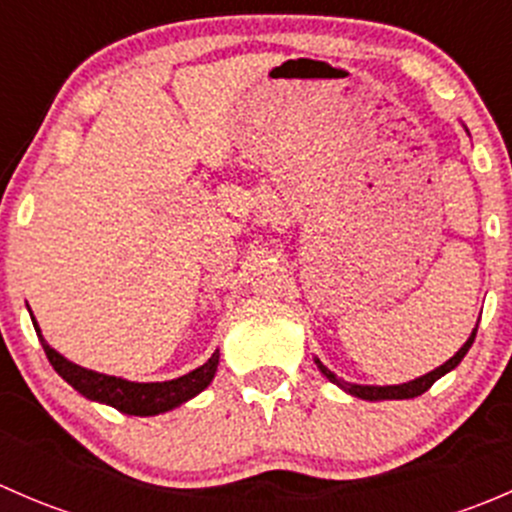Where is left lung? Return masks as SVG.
I'll return each instance as SVG.
<instances>
[{
	"label": "left lung",
	"mask_w": 512,
	"mask_h": 512,
	"mask_svg": "<svg viewBox=\"0 0 512 512\" xmlns=\"http://www.w3.org/2000/svg\"><path fill=\"white\" fill-rule=\"evenodd\" d=\"M476 332H478V324H476V329H473V332H471V337H468V342L463 344V347L458 349V352L453 354L451 359L446 361V364L436 366V369H433V371H428V374L418 376V379H414V381H406V384H391V386L352 384V381H344V379H339V376L334 374V371H329L327 366H324L322 361L317 359V356H314V364H317V369L322 371V374L327 376V379L332 381V384H337L339 389H342V391H347V394H352V396H356V399H361V401H394V399H416V396H421L423 391H428V389H431V386L436 384V381L441 379V376H446L448 371H453V369H456L458 364H461V361H463V356L468 354V349H471V347H473V342H476Z\"/></svg>",
	"instance_id": "8db88e82"
}]
</instances>
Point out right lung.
Returning <instances> with one entry per match:
<instances>
[{
	"label": "right lung",
	"instance_id": "right-lung-1",
	"mask_svg": "<svg viewBox=\"0 0 512 512\" xmlns=\"http://www.w3.org/2000/svg\"><path fill=\"white\" fill-rule=\"evenodd\" d=\"M29 314H32V309H29ZM32 322L36 334H39L41 347H44L46 352V359H49V364L54 366V371L66 381V384L74 386V389L79 391L81 396H86V399L113 406V409H118L121 414L128 416H158L165 414V411L178 409L185 401H190L193 396H198L200 391L208 389L220 364V349H215L213 356H210L203 366L193 369L190 374L178 376V379L148 381V384H143V381H128L121 379V376L98 374V371L84 369V366L69 361L64 354H59L54 347H49V342L44 339V334H41L34 317Z\"/></svg>",
	"mask_w": 512,
	"mask_h": 512
}]
</instances>
